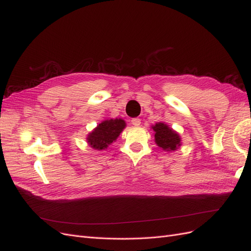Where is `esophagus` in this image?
Returning <instances> with one entry per match:
<instances>
[{
	"instance_id": "obj_1",
	"label": "esophagus",
	"mask_w": 251,
	"mask_h": 251,
	"mask_svg": "<svg viewBox=\"0 0 251 251\" xmlns=\"http://www.w3.org/2000/svg\"><path fill=\"white\" fill-rule=\"evenodd\" d=\"M131 124L133 126H139L141 124V120L139 118H134L131 120Z\"/></svg>"
}]
</instances>
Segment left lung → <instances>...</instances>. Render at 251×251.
<instances>
[{
  "label": "left lung",
  "mask_w": 251,
  "mask_h": 251,
  "mask_svg": "<svg viewBox=\"0 0 251 251\" xmlns=\"http://www.w3.org/2000/svg\"><path fill=\"white\" fill-rule=\"evenodd\" d=\"M152 129L154 131L156 145L163 150L175 151L181 145L179 134L174 131L172 128H170L167 124L159 122L152 126Z\"/></svg>",
  "instance_id": "8db88e82"
}]
</instances>
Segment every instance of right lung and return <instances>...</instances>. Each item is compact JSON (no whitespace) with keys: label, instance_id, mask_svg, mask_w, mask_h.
Segmentation results:
<instances>
[{"label":"right lung","instance_id":"obj_1","mask_svg":"<svg viewBox=\"0 0 251 251\" xmlns=\"http://www.w3.org/2000/svg\"><path fill=\"white\" fill-rule=\"evenodd\" d=\"M125 126L126 123L122 119L105 120L87 135V143L93 149L104 150L118 139Z\"/></svg>","mask_w":251,"mask_h":251}]
</instances>
